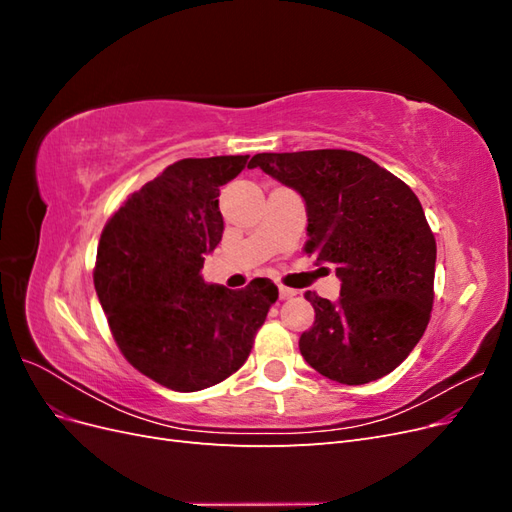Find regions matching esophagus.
<instances>
[{
    "instance_id": "1",
    "label": "esophagus",
    "mask_w": 512,
    "mask_h": 512,
    "mask_svg": "<svg viewBox=\"0 0 512 512\" xmlns=\"http://www.w3.org/2000/svg\"><path fill=\"white\" fill-rule=\"evenodd\" d=\"M297 297V290H292L288 286H280V299H292Z\"/></svg>"
}]
</instances>
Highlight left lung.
<instances>
[{"label": "left lung", "mask_w": 512, "mask_h": 512, "mask_svg": "<svg viewBox=\"0 0 512 512\" xmlns=\"http://www.w3.org/2000/svg\"><path fill=\"white\" fill-rule=\"evenodd\" d=\"M262 168L307 205L303 252L333 262L337 303L305 292L314 327L299 339L303 359L342 384L378 380L423 337L433 307L436 237L416 194L356 151L256 153Z\"/></svg>", "instance_id": "1"}]
</instances>
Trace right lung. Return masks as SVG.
<instances>
[{"label": "right lung", "mask_w": 512, "mask_h": 512, "mask_svg": "<svg viewBox=\"0 0 512 512\" xmlns=\"http://www.w3.org/2000/svg\"><path fill=\"white\" fill-rule=\"evenodd\" d=\"M245 164L247 156L170 164L102 230L94 284L108 329L126 361L166 389L194 393L235 374L277 301L267 277L241 290L200 277L222 241L220 188Z\"/></svg>", "instance_id": "1"}]
</instances>
